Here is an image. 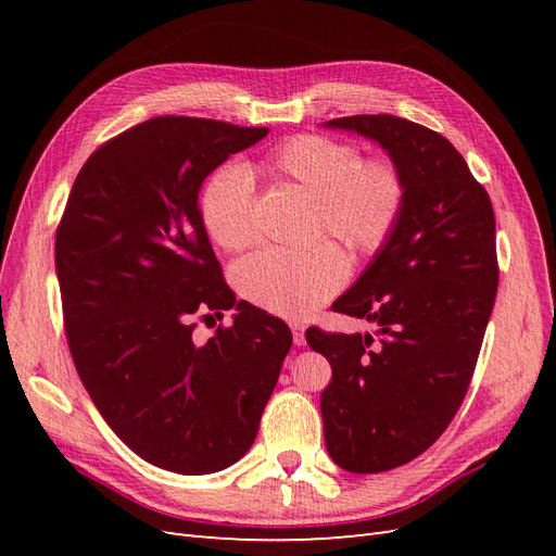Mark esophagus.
I'll list each match as a JSON object with an SVG mask.
<instances>
[{
	"instance_id": "obj_1",
	"label": "esophagus",
	"mask_w": 556,
	"mask_h": 556,
	"mask_svg": "<svg viewBox=\"0 0 556 556\" xmlns=\"http://www.w3.org/2000/svg\"><path fill=\"white\" fill-rule=\"evenodd\" d=\"M290 329H292V336H294V345H304L306 343V327L301 323H290Z\"/></svg>"
}]
</instances>
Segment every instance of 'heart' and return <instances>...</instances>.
I'll return each mask as SVG.
<instances>
[{"label":"heart","instance_id":"b5f03b06","mask_svg":"<svg viewBox=\"0 0 556 556\" xmlns=\"http://www.w3.org/2000/svg\"><path fill=\"white\" fill-rule=\"evenodd\" d=\"M262 172L292 185L317 204L315 237L341 241L352 255H374L396 231L406 208V178L390 160H366L357 146L304 134L276 146ZM201 217L225 250L255 243V178L225 166L201 192ZM345 257L333 245L306 252L268 248L237 268V285L252 304L282 317H304L343 288Z\"/></svg>","mask_w":556,"mask_h":556}]
</instances>
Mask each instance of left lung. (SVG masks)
Returning <instances> with one entry per match:
<instances>
[{"instance_id": "left-lung-1", "label": "left lung", "mask_w": 556, "mask_h": 556, "mask_svg": "<svg viewBox=\"0 0 556 556\" xmlns=\"http://www.w3.org/2000/svg\"><path fill=\"white\" fill-rule=\"evenodd\" d=\"M325 127L376 141L406 178L392 239L331 306L376 323L380 339L306 331L331 364L319 396L329 457L350 473H382L439 441L466 396L498 288L494 208L439 131L387 113Z\"/></svg>"}]
</instances>
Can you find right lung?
<instances>
[{
    "label": "right lung",
    "mask_w": 556,
    "mask_h": 556,
    "mask_svg": "<svg viewBox=\"0 0 556 556\" xmlns=\"http://www.w3.org/2000/svg\"><path fill=\"white\" fill-rule=\"evenodd\" d=\"M266 127L160 115L99 146L55 233L66 341L80 382L131 452L182 476L237 464L292 345L282 319L237 301L199 190ZM238 313L206 344L193 319Z\"/></svg>",
    "instance_id": "1"
}]
</instances>
